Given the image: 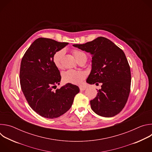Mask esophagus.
<instances>
[{
  "instance_id": "34e87169",
  "label": "esophagus",
  "mask_w": 152,
  "mask_h": 152,
  "mask_svg": "<svg viewBox=\"0 0 152 152\" xmlns=\"http://www.w3.org/2000/svg\"><path fill=\"white\" fill-rule=\"evenodd\" d=\"M79 89L80 91H84L86 90V87H85V86H80Z\"/></svg>"
}]
</instances>
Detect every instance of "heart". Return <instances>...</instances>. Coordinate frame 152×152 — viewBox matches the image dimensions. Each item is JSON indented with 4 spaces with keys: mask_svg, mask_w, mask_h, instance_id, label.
Masks as SVG:
<instances>
[{
    "mask_svg": "<svg viewBox=\"0 0 152 152\" xmlns=\"http://www.w3.org/2000/svg\"><path fill=\"white\" fill-rule=\"evenodd\" d=\"M65 54L64 49H60L56 52L53 56V62L55 67L58 69L62 68V60ZM73 54L78 61L82 56H86L82 51L78 50H73ZM86 77V74L82 71H76L73 70H69L63 73L62 79L64 82L69 83L74 85H80Z\"/></svg>",
    "mask_w": 152,
    "mask_h": 152,
    "instance_id": "1",
    "label": "heart"
}]
</instances>
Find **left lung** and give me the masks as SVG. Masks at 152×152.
Segmentation results:
<instances>
[{
  "mask_svg": "<svg viewBox=\"0 0 152 152\" xmlns=\"http://www.w3.org/2000/svg\"><path fill=\"white\" fill-rule=\"evenodd\" d=\"M73 46L93 55L92 69L86 82L102 83L96 97L90 101L91 109L102 117L116 115L123 109L131 91V69L124 52L102 37Z\"/></svg>",
  "mask_w": 152,
  "mask_h": 152,
  "instance_id": "1",
  "label": "left lung"
}]
</instances>
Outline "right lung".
<instances>
[{
	"label": "right lung",
	"mask_w": 152,
	"mask_h": 152,
	"mask_svg": "<svg viewBox=\"0 0 152 152\" xmlns=\"http://www.w3.org/2000/svg\"><path fill=\"white\" fill-rule=\"evenodd\" d=\"M68 44L39 38L32 42L21 59V90L31 107L42 117L55 118L66 113L79 92L77 86L69 83L60 89L53 90L61 79L58 69L53 62V56Z\"/></svg>",
	"instance_id": "right-lung-1"
}]
</instances>
